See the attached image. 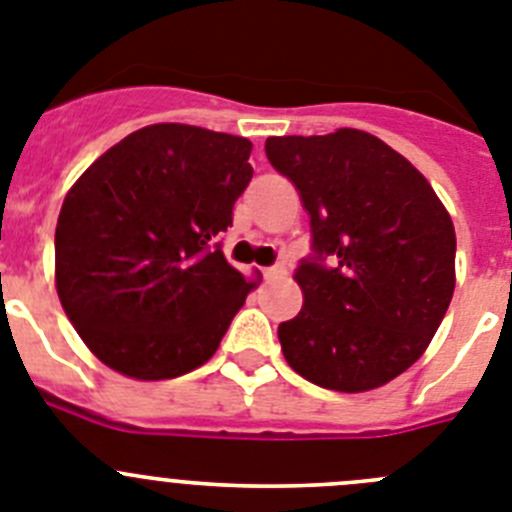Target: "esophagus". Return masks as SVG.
Wrapping results in <instances>:
<instances>
[{"instance_id": "34e87169", "label": "esophagus", "mask_w": 512, "mask_h": 512, "mask_svg": "<svg viewBox=\"0 0 512 512\" xmlns=\"http://www.w3.org/2000/svg\"><path fill=\"white\" fill-rule=\"evenodd\" d=\"M261 274H264V279H274V277H282V274H287V266H284V264L264 266V269H261Z\"/></svg>"}]
</instances>
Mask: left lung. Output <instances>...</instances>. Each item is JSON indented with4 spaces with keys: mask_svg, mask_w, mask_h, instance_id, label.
Returning a JSON list of instances; mask_svg holds the SVG:
<instances>
[{
    "mask_svg": "<svg viewBox=\"0 0 512 512\" xmlns=\"http://www.w3.org/2000/svg\"><path fill=\"white\" fill-rule=\"evenodd\" d=\"M300 192L312 253L302 310L279 325L284 359L336 392L382 387L423 356L454 295L456 233L408 158L364 130L266 138Z\"/></svg>",
    "mask_w": 512,
    "mask_h": 512,
    "instance_id": "left-lung-1",
    "label": "left lung"
}]
</instances>
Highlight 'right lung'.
Returning a JSON list of instances; mask_svg holds the SVG:
<instances>
[{
	"label": "right lung",
	"instance_id": "obj_1",
	"mask_svg": "<svg viewBox=\"0 0 512 512\" xmlns=\"http://www.w3.org/2000/svg\"><path fill=\"white\" fill-rule=\"evenodd\" d=\"M251 140L148 125L89 166L56 225V289L81 341L133 379L205 364L256 282L217 235L251 182Z\"/></svg>",
	"mask_w": 512,
	"mask_h": 512
}]
</instances>
